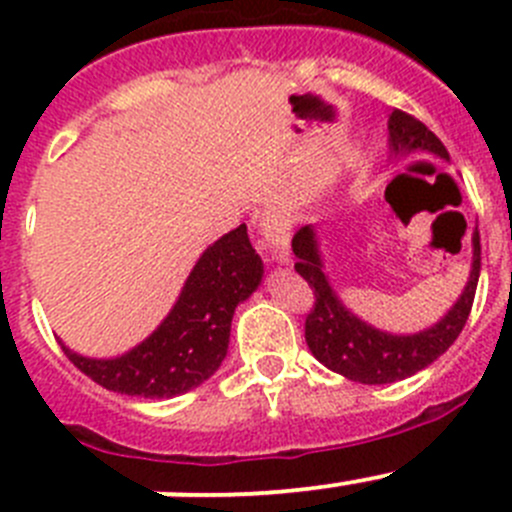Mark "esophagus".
Instances as JSON below:
<instances>
[{
	"label": "esophagus",
	"instance_id": "esophagus-1",
	"mask_svg": "<svg viewBox=\"0 0 512 512\" xmlns=\"http://www.w3.org/2000/svg\"><path fill=\"white\" fill-rule=\"evenodd\" d=\"M260 247L272 255V260L287 262V242H290V222L282 212L277 210H265L260 215Z\"/></svg>",
	"mask_w": 512,
	"mask_h": 512
}]
</instances>
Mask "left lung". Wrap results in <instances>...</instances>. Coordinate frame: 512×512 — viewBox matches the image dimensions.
<instances>
[{"label": "left lung", "instance_id": "left-lung-1", "mask_svg": "<svg viewBox=\"0 0 512 512\" xmlns=\"http://www.w3.org/2000/svg\"><path fill=\"white\" fill-rule=\"evenodd\" d=\"M390 145H393L395 155L428 152V155L448 160V150L443 142L420 119L403 109H393L390 114ZM292 252L297 257L295 270L300 272V277L315 295V302L305 317L307 347L332 372H340L347 380L362 382V385L398 382L428 367L458 340L470 310H473L475 287H478L480 277L478 232L473 235V272H470L465 292L438 325L415 332V335H390V332L375 330L342 307L322 272L317 242L310 227H300L295 232Z\"/></svg>", "mask_w": 512, "mask_h": 512}]
</instances>
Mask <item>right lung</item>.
Masks as SVG:
<instances>
[{
  "label": "right lung",
  "mask_w": 512,
  "mask_h": 512,
  "mask_svg": "<svg viewBox=\"0 0 512 512\" xmlns=\"http://www.w3.org/2000/svg\"><path fill=\"white\" fill-rule=\"evenodd\" d=\"M262 280V260L247 227L207 247L187 277L167 320L142 345L114 360H89L62 345L64 355L102 388L137 398H175L197 388L227 355L235 307Z\"/></svg>",
  "instance_id": "add662e5"
}]
</instances>
